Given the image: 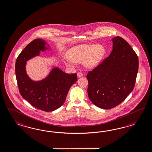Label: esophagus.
I'll return each mask as SVG.
<instances>
[{
  "label": "esophagus",
  "mask_w": 152,
  "mask_h": 152,
  "mask_svg": "<svg viewBox=\"0 0 152 152\" xmlns=\"http://www.w3.org/2000/svg\"><path fill=\"white\" fill-rule=\"evenodd\" d=\"M77 77H82L83 76V74L82 72H79L77 74Z\"/></svg>",
  "instance_id": "34e87169"
}]
</instances>
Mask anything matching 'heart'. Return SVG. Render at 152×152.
Wrapping results in <instances>:
<instances>
[{"label": "heart", "mask_w": 152, "mask_h": 152, "mask_svg": "<svg viewBox=\"0 0 152 152\" xmlns=\"http://www.w3.org/2000/svg\"><path fill=\"white\" fill-rule=\"evenodd\" d=\"M105 52L103 46L96 44H85L74 47L70 51L69 57L74 62H83L86 67L92 68L100 63ZM72 61H68L67 64L72 65L73 62Z\"/></svg>", "instance_id": "obj_1"}]
</instances>
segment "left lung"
<instances>
[{"label": "left lung", "mask_w": 152, "mask_h": 152, "mask_svg": "<svg viewBox=\"0 0 152 152\" xmlns=\"http://www.w3.org/2000/svg\"><path fill=\"white\" fill-rule=\"evenodd\" d=\"M113 51L88 72V96L96 106L110 109L119 105L133 90L138 74V56L121 37L112 39Z\"/></svg>", "instance_id": "8db88e82"}]
</instances>
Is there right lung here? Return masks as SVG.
I'll return each mask as SVG.
<instances>
[{
  "label": "right lung",
  "instance_id": "add662e5",
  "mask_svg": "<svg viewBox=\"0 0 152 152\" xmlns=\"http://www.w3.org/2000/svg\"><path fill=\"white\" fill-rule=\"evenodd\" d=\"M46 42L36 39L19 55L15 62V75L19 91L33 106L46 112L59 108L64 103L69 88L77 80V74H66L58 68L45 80L34 82L26 73V62L45 49Z\"/></svg>",
  "mask_w": 152,
  "mask_h": 152
}]
</instances>
